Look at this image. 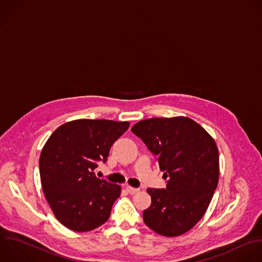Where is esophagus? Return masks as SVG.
Masks as SVG:
<instances>
[{
  "mask_svg": "<svg viewBox=\"0 0 262 262\" xmlns=\"http://www.w3.org/2000/svg\"><path fill=\"white\" fill-rule=\"evenodd\" d=\"M125 189H126V191H127L129 194H135V193H137V192L140 190L139 188H134V187H130V186H126Z\"/></svg>",
  "mask_w": 262,
  "mask_h": 262,
  "instance_id": "34e87169",
  "label": "esophagus"
}]
</instances>
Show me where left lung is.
I'll use <instances>...</instances> for the list:
<instances>
[{"instance_id":"obj_1","label":"left lung","mask_w":262,"mask_h":262,"mask_svg":"<svg viewBox=\"0 0 262 262\" xmlns=\"http://www.w3.org/2000/svg\"><path fill=\"white\" fill-rule=\"evenodd\" d=\"M132 132L155 156L166 187L149 188L151 205L145 224L164 236L191 229L205 215L219 179V153L214 139L188 117L149 118Z\"/></svg>"}]
</instances>
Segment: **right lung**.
I'll use <instances>...</instances> for the list:
<instances>
[{
  "instance_id": "obj_1",
  "label": "right lung",
  "mask_w": 262,
  "mask_h": 262,
  "mask_svg": "<svg viewBox=\"0 0 262 262\" xmlns=\"http://www.w3.org/2000/svg\"><path fill=\"white\" fill-rule=\"evenodd\" d=\"M129 122L78 119L57 127L44 145L39 165L43 192L56 219L67 228L84 232L110 217L121 187L96 177L114 142Z\"/></svg>"
}]
</instances>
